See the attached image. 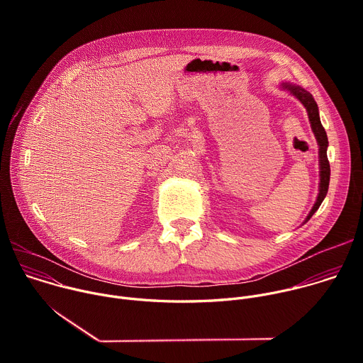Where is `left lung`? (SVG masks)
Masks as SVG:
<instances>
[{"mask_svg": "<svg viewBox=\"0 0 363 363\" xmlns=\"http://www.w3.org/2000/svg\"><path fill=\"white\" fill-rule=\"evenodd\" d=\"M281 89L287 90L290 94H293L301 105L306 108L307 116H308V122L310 126H312V130L315 133V138L318 140L319 145V177H320V182H319V194L316 198V202L313 205V208L310 210V213L307 214L306 220L303 224H306L312 216L319 210L320 203L323 202V199L326 198L328 189H329V181H330V165L328 161V146H329V140H328V135L325 128L322 126L320 122V116H319V108L318 103L313 99V96L310 94L307 90H304L300 86H296L293 83H281Z\"/></svg>", "mask_w": 363, "mask_h": 363, "instance_id": "1", "label": "left lung"}]
</instances>
